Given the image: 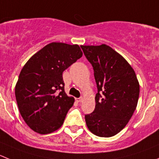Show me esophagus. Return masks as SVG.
Here are the masks:
<instances>
[{
	"label": "esophagus",
	"instance_id": "obj_1",
	"mask_svg": "<svg viewBox=\"0 0 159 159\" xmlns=\"http://www.w3.org/2000/svg\"><path fill=\"white\" fill-rule=\"evenodd\" d=\"M75 101H76L77 102H81V101H83V98H76V99H75Z\"/></svg>",
	"mask_w": 159,
	"mask_h": 159
}]
</instances>
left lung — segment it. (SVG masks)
Returning a JSON list of instances; mask_svg holds the SVG:
<instances>
[{"label":"left lung","instance_id":"8db88e82","mask_svg":"<svg viewBox=\"0 0 159 159\" xmlns=\"http://www.w3.org/2000/svg\"><path fill=\"white\" fill-rule=\"evenodd\" d=\"M81 48L93 67L98 88L95 108L85 115L86 123L96 136L112 137L126 126L137 108V75L125 58L108 45Z\"/></svg>","mask_w":159,"mask_h":159}]
</instances>
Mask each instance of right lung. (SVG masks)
Returning <instances> with one entry per match:
<instances>
[{"label":"right lung","mask_w":159,"mask_h":159,"mask_svg":"<svg viewBox=\"0 0 159 159\" xmlns=\"http://www.w3.org/2000/svg\"><path fill=\"white\" fill-rule=\"evenodd\" d=\"M83 55L77 44L51 43L29 59L16 86L19 112L33 131L47 134L64 122L74 98L65 92L62 73Z\"/></svg>","instance_id":"right-lung-1"}]
</instances>
